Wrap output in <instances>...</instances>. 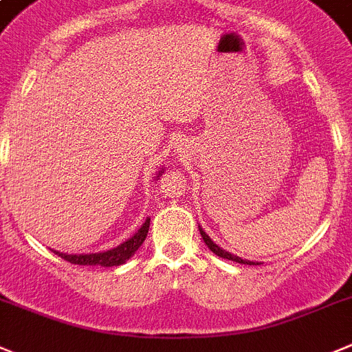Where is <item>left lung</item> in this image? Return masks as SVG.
Returning <instances> with one entry per match:
<instances>
[{"label":"left lung","instance_id":"1","mask_svg":"<svg viewBox=\"0 0 352 352\" xmlns=\"http://www.w3.org/2000/svg\"><path fill=\"white\" fill-rule=\"evenodd\" d=\"M199 232H201V235H202V239H204V243H206V246L209 248V250L212 251V253L214 254H218V256H221V258H225V260H232V262H237V263H244V265H260V263L258 262H251V260H243V258H239V256H235V254H232V253H228V251H225V250H221L220 246H218V244L214 243V241L211 239V237H209L208 234H206L204 230H202V227H199Z\"/></svg>","mask_w":352,"mask_h":352}]
</instances>
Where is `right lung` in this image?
<instances>
[{
    "mask_svg": "<svg viewBox=\"0 0 352 352\" xmlns=\"http://www.w3.org/2000/svg\"><path fill=\"white\" fill-rule=\"evenodd\" d=\"M164 169H160L157 173V179L162 176ZM148 228H150V218L144 220V223L141 225L140 230L136 234L129 237L125 243L118 244L117 248H111V250L106 251H99V253H80V254H67V253H60V251H54L57 256L64 258L66 262L75 263V265H101V267H117L122 265L132 256V254L136 253L138 250L141 248V244L144 243L148 235Z\"/></svg>",
    "mask_w": 352,
    "mask_h": 352,
    "instance_id": "1",
    "label": "right lung"
}]
</instances>
